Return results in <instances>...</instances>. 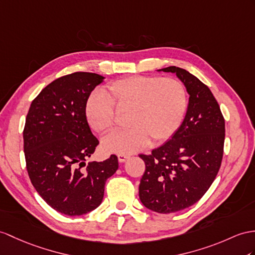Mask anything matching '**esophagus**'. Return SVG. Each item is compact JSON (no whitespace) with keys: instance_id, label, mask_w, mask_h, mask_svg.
Wrapping results in <instances>:
<instances>
[{"instance_id":"34e87169","label":"esophagus","mask_w":255,"mask_h":255,"mask_svg":"<svg viewBox=\"0 0 255 255\" xmlns=\"http://www.w3.org/2000/svg\"><path fill=\"white\" fill-rule=\"evenodd\" d=\"M129 157H131V154H128V153H119V154H118V159H119L120 162H126V161Z\"/></svg>"}]
</instances>
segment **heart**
<instances>
[{
  "mask_svg": "<svg viewBox=\"0 0 255 255\" xmlns=\"http://www.w3.org/2000/svg\"><path fill=\"white\" fill-rule=\"evenodd\" d=\"M129 110L131 128L117 131L104 138L103 146L109 152L131 153L152 144L170 139L181 126L187 109V93L175 78L132 76L114 81L107 94L95 92L85 105L90 127L106 133L115 127L117 110Z\"/></svg>",
  "mask_w": 255,
  "mask_h": 255,
  "instance_id": "1",
  "label": "heart"
}]
</instances>
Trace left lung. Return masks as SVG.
<instances>
[{"mask_svg": "<svg viewBox=\"0 0 255 255\" xmlns=\"http://www.w3.org/2000/svg\"><path fill=\"white\" fill-rule=\"evenodd\" d=\"M161 70L176 73L189 94L177 131L151 153L139 154L145 162L139 199L166 214L195 204L212 185L224 153L225 120L212 92L197 77L175 66Z\"/></svg>", "mask_w": 255, "mask_h": 255, "instance_id": "8db88e82", "label": "left lung"}]
</instances>
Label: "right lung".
I'll return each instance as SVG.
<instances>
[{"mask_svg": "<svg viewBox=\"0 0 255 255\" xmlns=\"http://www.w3.org/2000/svg\"><path fill=\"white\" fill-rule=\"evenodd\" d=\"M104 79L92 72L56 79L33 99L26 118L23 151L30 181L49 207L65 215L96 209L107 178L119 166L116 154L85 164L99 144L86 120L85 105Z\"/></svg>", "mask_w": 255, "mask_h": 255, "instance_id": "add662e5", "label": "right lung"}]
</instances>
